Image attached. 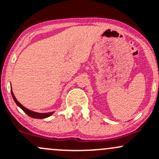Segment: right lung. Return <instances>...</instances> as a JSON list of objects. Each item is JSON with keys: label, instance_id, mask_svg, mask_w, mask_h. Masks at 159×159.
Instances as JSON below:
<instances>
[{"label": "right lung", "instance_id": "add662e5", "mask_svg": "<svg viewBox=\"0 0 159 159\" xmlns=\"http://www.w3.org/2000/svg\"><path fill=\"white\" fill-rule=\"evenodd\" d=\"M11 94H12V97H13V99H14L15 102L17 104V106H20L21 109H22V110L24 111V112L26 113V114H27L29 116L31 117V118H40V119H42V118H48V117L51 116V115H53V112H48V113H38V112H35V111L29 110V109H26L25 107H24V106H22V104L20 103V102H18V100H17L16 98L15 97V96H14V94H13V91H12V90H11Z\"/></svg>", "mask_w": 159, "mask_h": 159}]
</instances>
